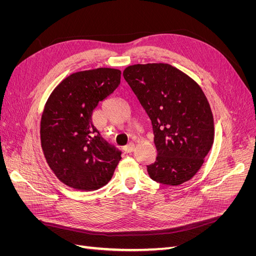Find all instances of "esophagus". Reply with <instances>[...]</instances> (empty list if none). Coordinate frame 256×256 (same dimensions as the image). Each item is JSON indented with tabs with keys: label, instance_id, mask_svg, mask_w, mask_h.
I'll return each instance as SVG.
<instances>
[{
	"label": "esophagus",
	"instance_id": "1",
	"mask_svg": "<svg viewBox=\"0 0 256 256\" xmlns=\"http://www.w3.org/2000/svg\"><path fill=\"white\" fill-rule=\"evenodd\" d=\"M124 150H125L126 152H132L134 150V145L132 143L126 145L125 147H124Z\"/></svg>",
	"mask_w": 256,
	"mask_h": 256
}]
</instances>
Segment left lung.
Returning <instances> with one entry per match:
<instances>
[{"label":"left lung","mask_w":256,"mask_h":256,"mask_svg":"<svg viewBox=\"0 0 256 256\" xmlns=\"http://www.w3.org/2000/svg\"><path fill=\"white\" fill-rule=\"evenodd\" d=\"M122 76L152 122L157 158L147 166L150 178L170 186L189 180L214 143V118L202 88L168 64L132 65Z\"/></svg>","instance_id":"1"}]
</instances>
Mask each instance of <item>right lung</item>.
Segmentation results:
<instances>
[{"label": "right lung", "mask_w": 256, "mask_h": 256, "mask_svg": "<svg viewBox=\"0 0 256 256\" xmlns=\"http://www.w3.org/2000/svg\"><path fill=\"white\" fill-rule=\"evenodd\" d=\"M120 83L118 69L76 72L58 85L46 104L42 147L50 168L69 187L97 190L113 176L122 150L102 136L92 125V114Z\"/></svg>", "instance_id": "add662e5"}]
</instances>
